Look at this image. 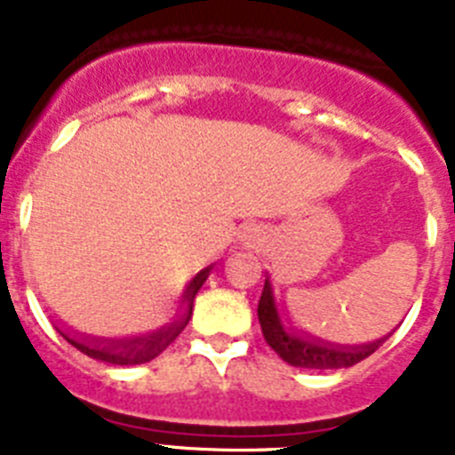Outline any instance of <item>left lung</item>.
<instances>
[{"label":"left lung","mask_w":455,"mask_h":455,"mask_svg":"<svg viewBox=\"0 0 455 455\" xmlns=\"http://www.w3.org/2000/svg\"><path fill=\"white\" fill-rule=\"evenodd\" d=\"M257 316L262 325V335L268 347L283 357L284 363L300 369H347L363 363L364 357L371 355L385 339H378L367 347H332L325 341L300 337L296 332H287L277 316L275 300H273L271 283H264L262 299L257 305Z\"/></svg>","instance_id":"obj_1"}]
</instances>
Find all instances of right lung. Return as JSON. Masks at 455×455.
<instances>
[{"label": "right lung", "mask_w": 455, "mask_h": 455, "mask_svg": "<svg viewBox=\"0 0 455 455\" xmlns=\"http://www.w3.org/2000/svg\"><path fill=\"white\" fill-rule=\"evenodd\" d=\"M207 275H209V268L200 271L198 275L191 280L187 291H184V300L188 303L187 315H182V319H178L172 325L164 328V331L152 332V335L134 337V339H123V341H102V339H84V337H75L68 331H59V328H56V331L61 332V337L68 341V344H72L77 351H82L84 355L92 357V360H102V363H108V364H120V367H124V364L150 363V360H155V357L159 355V353H162L164 348H166L168 344H171V341L184 331V325H187L188 319H191L193 299H196L198 289L204 284Z\"/></svg>", "instance_id": "add662e5"}]
</instances>
